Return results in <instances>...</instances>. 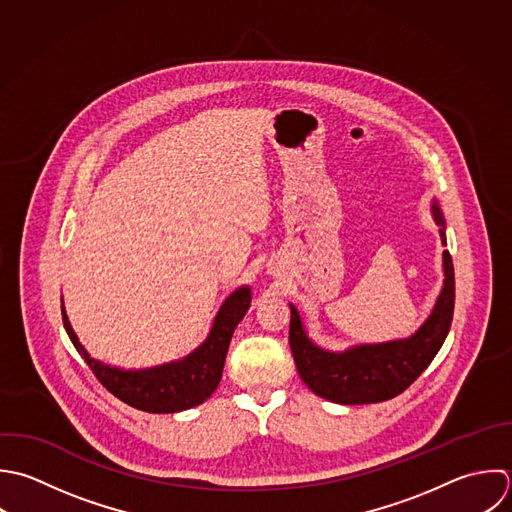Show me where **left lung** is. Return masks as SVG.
Returning <instances> with one entry per match:
<instances>
[{"mask_svg":"<svg viewBox=\"0 0 512 512\" xmlns=\"http://www.w3.org/2000/svg\"><path fill=\"white\" fill-rule=\"evenodd\" d=\"M431 213L447 245L445 215L433 199ZM443 287L423 325L405 339L363 343L345 351L319 347L307 333L295 305L291 309L289 345L303 383L319 397L339 405H369L401 395L431 365L443 347L455 309V271L449 251H443Z\"/></svg>","mask_w":512,"mask_h":512,"instance_id":"left-lung-1","label":"left lung"}]
</instances>
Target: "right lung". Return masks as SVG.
Listing matches in <instances>:
<instances>
[{
	"instance_id": "1",
	"label": "right lung",
	"mask_w": 512,
	"mask_h": 512,
	"mask_svg": "<svg viewBox=\"0 0 512 512\" xmlns=\"http://www.w3.org/2000/svg\"><path fill=\"white\" fill-rule=\"evenodd\" d=\"M63 303V301H61ZM251 307V287L235 289L219 307L205 341L187 357L149 369H121L93 359L79 343L65 307L63 327L97 381L123 403L145 413H181L207 401L217 389L235 327Z\"/></svg>"
}]
</instances>
